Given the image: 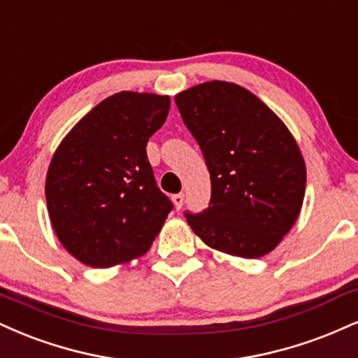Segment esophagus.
I'll return each instance as SVG.
<instances>
[{
  "instance_id": "34e87169",
  "label": "esophagus",
  "mask_w": 358,
  "mask_h": 358,
  "mask_svg": "<svg viewBox=\"0 0 358 358\" xmlns=\"http://www.w3.org/2000/svg\"><path fill=\"white\" fill-rule=\"evenodd\" d=\"M171 200H173L175 208H176V210H180V208H182L183 201H185V195H183V193H176V195L171 196Z\"/></svg>"
}]
</instances>
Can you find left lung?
<instances>
[{
	"instance_id": "obj_1",
	"label": "left lung",
	"mask_w": 358,
	"mask_h": 358,
	"mask_svg": "<svg viewBox=\"0 0 358 358\" xmlns=\"http://www.w3.org/2000/svg\"><path fill=\"white\" fill-rule=\"evenodd\" d=\"M212 180L208 208L185 212L203 242L260 258L290 231L303 203L307 170L295 138L253 93L208 81L175 96Z\"/></svg>"
}]
</instances>
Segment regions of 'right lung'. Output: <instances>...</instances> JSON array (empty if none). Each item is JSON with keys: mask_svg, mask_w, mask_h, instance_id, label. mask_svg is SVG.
Listing matches in <instances>:
<instances>
[{"mask_svg": "<svg viewBox=\"0 0 358 358\" xmlns=\"http://www.w3.org/2000/svg\"><path fill=\"white\" fill-rule=\"evenodd\" d=\"M170 96L122 92L98 103L63 138L46 175V205L59 242L94 268L148 252L173 203L157 187L146 143Z\"/></svg>", "mask_w": 358, "mask_h": 358, "instance_id": "1", "label": "right lung"}]
</instances>
